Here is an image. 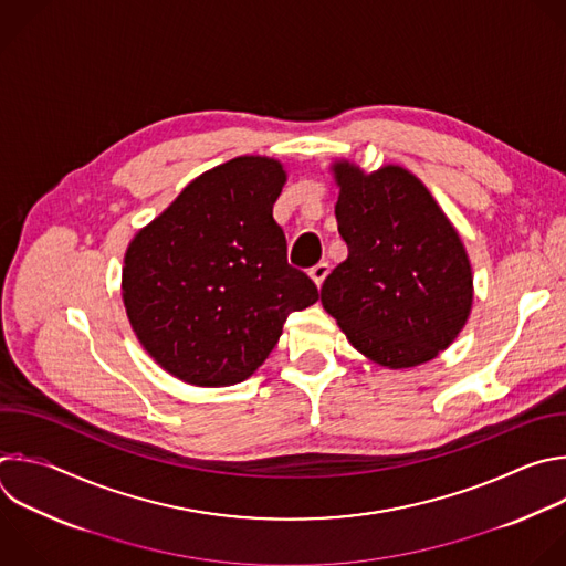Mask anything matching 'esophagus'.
<instances>
[{"label": "esophagus", "instance_id": "34e87169", "mask_svg": "<svg viewBox=\"0 0 566 566\" xmlns=\"http://www.w3.org/2000/svg\"><path fill=\"white\" fill-rule=\"evenodd\" d=\"M308 275H311V280H313L317 286H322V282H324L326 275H328V262H317L315 266H311Z\"/></svg>", "mask_w": 566, "mask_h": 566}]
</instances>
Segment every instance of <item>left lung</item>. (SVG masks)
Wrapping results in <instances>:
<instances>
[{"label": "left lung", "instance_id": "obj_1", "mask_svg": "<svg viewBox=\"0 0 566 566\" xmlns=\"http://www.w3.org/2000/svg\"><path fill=\"white\" fill-rule=\"evenodd\" d=\"M333 170L348 258L324 280L322 306L373 361L407 368L433 359L458 337L473 302L460 235L413 172L382 166L364 175L348 161Z\"/></svg>", "mask_w": 566, "mask_h": 566}]
</instances>
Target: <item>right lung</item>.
Masks as SVG:
<instances>
[{
  "label": "right lung",
  "instance_id": "add662e5",
  "mask_svg": "<svg viewBox=\"0 0 566 566\" xmlns=\"http://www.w3.org/2000/svg\"><path fill=\"white\" fill-rule=\"evenodd\" d=\"M286 172L269 157H235L188 184L130 242L122 297L148 355L198 387L247 380L293 311L317 302L286 262L273 220Z\"/></svg>",
  "mask_w": 566,
  "mask_h": 566
}]
</instances>
